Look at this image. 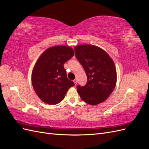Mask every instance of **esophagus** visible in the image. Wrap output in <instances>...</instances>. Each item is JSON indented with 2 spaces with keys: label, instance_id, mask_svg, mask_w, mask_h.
I'll return each instance as SVG.
<instances>
[{
  "label": "esophagus",
  "instance_id": "1",
  "mask_svg": "<svg viewBox=\"0 0 149 149\" xmlns=\"http://www.w3.org/2000/svg\"><path fill=\"white\" fill-rule=\"evenodd\" d=\"M73 81H74V83L75 84H77V83H78L77 79H74L73 80Z\"/></svg>",
  "mask_w": 149,
  "mask_h": 149
}]
</instances>
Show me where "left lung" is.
Masks as SVG:
<instances>
[{
  "label": "left lung",
  "mask_w": 149,
  "mask_h": 149,
  "mask_svg": "<svg viewBox=\"0 0 149 149\" xmlns=\"http://www.w3.org/2000/svg\"><path fill=\"white\" fill-rule=\"evenodd\" d=\"M74 52L88 78L84 86H76L81 98L91 105L104 102L116 86L117 76L113 61L102 49L90 45L76 46Z\"/></svg>",
  "instance_id": "obj_1"
}]
</instances>
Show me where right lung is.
<instances>
[{"mask_svg": "<svg viewBox=\"0 0 149 149\" xmlns=\"http://www.w3.org/2000/svg\"><path fill=\"white\" fill-rule=\"evenodd\" d=\"M69 47L56 46L45 52L33 70L31 82L37 96L48 104H56L63 100L74 83L67 78L63 65L73 56Z\"/></svg>", "mask_w": 149, "mask_h": 149, "instance_id": "1", "label": "right lung"}]
</instances>
